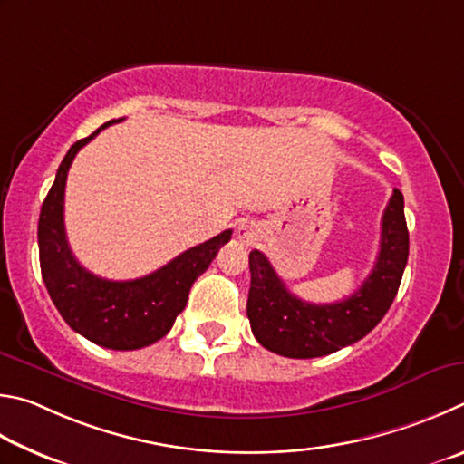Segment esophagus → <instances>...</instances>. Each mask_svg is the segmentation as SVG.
I'll list each match as a JSON object with an SVG mask.
<instances>
[{
	"label": "esophagus",
	"mask_w": 464,
	"mask_h": 464,
	"mask_svg": "<svg viewBox=\"0 0 464 464\" xmlns=\"http://www.w3.org/2000/svg\"><path fill=\"white\" fill-rule=\"evenodd\" d=\"M237 234H238V238L245 242V245H255L256 242V230L250 224H240Z\"/></svg>",
	"instance_id": "obj_1"
}]
</instances>
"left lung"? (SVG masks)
Wrapping results in <instances>:
<instances>
[{
    "label": "left lung",
    "mask_w": 464,
    "mask_h": 464,
    "mask_svg": "<svg viewBox=\"0 0 464 464\" xmlns=\"http://www.w3.org/2000/svg\"><path fill=\"white\" fill-rule=\"evenodd\" d=\"M410 255L403 195L395 189L381 219L377 263L359 291L336 304H307L295 297L261 250L248 256L246 314L255 338L266 351L289 359H315L359 343L383 320L400 289Z\"/></svg>",
    "instance_id": "obj_1"
}]
</instances>
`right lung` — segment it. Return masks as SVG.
<instances>
[{"mask_svg":"<svg viewBox=\"0 0 464 464\" xmlns=\"http://www.w3.org/2000/svg\"><path fill=\"white\" fill-rule=\"evenodd\" d=\"M110 124L113 120L72 144L56 170L38 219L40 271L54 307L72 330L97 346L136 351L157 343L173 328L193 281L230 240L232 230H224L203 245L185 250L159 271L140 279L110 281L83 269L72 256L64 232V185L81 146L93 140V136Z\"/></svg>","mask_w":464,"mask_h":464,"instance_id":"1","label":"right lung"}]
</instances>
